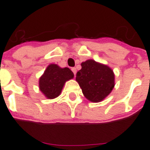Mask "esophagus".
Returning <instances> with one entry per match:
<instances>
[{
    "label": "esophagus",
    "mask_w": 150,
    "mask_h": 150,
    "mask_svg": "<svg viewBox=\"0 0 150 150\" xmlns=\"http://www.w3.org/2000/svg\"><path fill=\"white\" fill-rule=\"evenodd\" d=\"M71 71H73V73L74 74V75H76V68H71Z\"/></svg>",
    "instance_id": "34e87169"
}]
</instances>
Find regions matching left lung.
<instances>
[{
  "label": "left lung",
  "instance_id": "1",
  "mask_svg": "<svg viewBox=\"0 0 150 150\" xmlns=\"http://www.w3.org/2000/svg\"><path fill=\"white\" fill-rule=\"evenodd\" d=\"M82 68L76 73V80L85 97L91 102L102 101L115 87V74L105 64L93 59L82 62Z\"/></svg>",
  "mask_w": 150,
  "mask_h": 150
}]
</instances>
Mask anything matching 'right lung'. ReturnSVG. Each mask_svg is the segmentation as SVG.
I'll return each mask as SVG.
<instances>
[{"label": "right lung", "instance_id": "1", "mask_svg": "<svg viewBox=\"0 0 150 150\" xmlns=\"http://www.w3.org/2000/svg\"><path fill=\"white\" fill-rule=\"evenodd\" d=\"M74 73L68 68H60L50 64L39 78V89L47 99H53L61 94L64 83L73 79Z\"/></svg>", "mask_w": 150, "mask_h": 150}]
</instances>
